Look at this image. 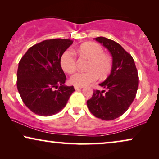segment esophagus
Listing matches in <instances>:
<instances>
[{
  "mask_svg": "<svg viewBox=\"0 0 159 159\" xmlns=\"http://www.w3.org/2000/svg\"><path fill=\"white\" fill-rule=\"evenodd\" d=\"M74 88H75V90H77V89H81V88H83L84 87H83V86H77V85H75V86H74Z\"/></svg>",
  "mask_w": 159,
  "mask_h": 159,
  "instance_id": "34e87169",
  "label": "esophagus"
}]
</instances>
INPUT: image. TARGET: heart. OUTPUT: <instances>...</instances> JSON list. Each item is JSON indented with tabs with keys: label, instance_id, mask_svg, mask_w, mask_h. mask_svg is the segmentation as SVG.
I'll return each instance as SVG.
<instances>
[{
	"label": "heart",
	"instance_id": "obj_1",
	"mask_svg": "<svg viewBox=\"0 0 159 159\" xmlns=\"http://www.w3.org/2000/svg\"><path fill=\"white\" fill-rule=\"evenodd\" d=\"M78 54L89 58L88 71L76 72L71 76L70 82L77 86H84L100 79H105L111 70V58L103 53V49L95 43L88 42L82 44L77 49ZM61 66L66 73H72L76 69V58L70 51H66L60 60Z\"/></svg>",
	"mask_w": 159,
	"mask_h": 159
}]
</instances>
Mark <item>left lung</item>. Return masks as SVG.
Listing matches in <instances>:
<instances>
[{"mask_svg": "<svg viewBox=\"0 0 159 159\" xmlns=\"http://www.w3.org/2000/svg\"><path fill=\"white\" fill-rule=\"evenodd\" d=\"M108 49L112 56L110 75L100 86L105 90H94L87 101L90 111L102 120H113L121 116L128 109L138 88V75L132 56L119 43L104 37L95 38Z\"/></svg>", "mask_w": 159, "mask_h": 159, "instance_id": "obj_1", "label": "left lung"}]
</instances>
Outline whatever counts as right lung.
Listing matches in <instances>:
<instances>
[{"instance_id":"add662e5","label":"right lung","mask_w":159,"mask_h":159,"mask_svg":"<svg viewBox=\"0 0 159 159\" xmlns=\"http://www.w3.org/2000/svg\"><path fill=\"white\" fill-rule=\"evenodd\" d=\"M73 43L68 39L46 40L28 49L19 63L17 89L24 103L34 114L51 116L61 111L75 91L66 77L61 57ZM59 87L57 91L54 87Z\"/></svg>"}]
</instances>
